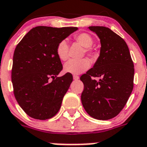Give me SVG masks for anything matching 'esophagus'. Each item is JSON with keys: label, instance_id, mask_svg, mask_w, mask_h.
Instances as JSON below:
<instances>
[{"label": "esophagus", "instance_id": "obj_1", "mask_svg": "<svg viewBox=\"0 0 147 147\" xmlns=\"http://www.w3.org/2000/svg\"><path fill=\"white\" fill-rule=\"evenodd\" d=\"M73 78H74V80H77L79 79L80 77H78V76H77V75H74V77H73Z\"/></svg>", "mask_w": 147, "mask_h": 147}]
</instances>
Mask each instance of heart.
<instances>
[{
    "label": "heart",
    "instance_id": "1",
    "mask_svg": "<svg viewBox=\"0 0 147 147\" xmlns=\"http://www.w3.org/2000/svg\"><path fill=\"white\" fill-rule=\"evenodd\" d=\"M75 40L80 45L85 47V52L90 54H93L91 47L94 44V39L90 34L87 33H82L76 35L74 37ZM57 54L61 61H67L69 57V47L67 42L62 40L57 47ZM90 67V62L88 59L83 58L80 60H70L64 64L63 70L64 72L70 74H80Z\"/></svg>",
    "mask_w": 147,
    "mask_h": 147
}]
</instances>
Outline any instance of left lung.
I'll return each instance as SVG.
<instances>
[{
	"instance_id": "obj_1",
	"label": "left lung",
	"mask_w": 147,
	"mask_h": 147,
	"mask_svg": "<svg viewBox=\"0 0 147 147\" xmlns=\"http://www.w3.org/2000/svg\"><path fill=\"white\" fill-rule=\"evenodd\" d=\"M88 29L100 40V52L94 67L80 77L81 94L86 113L97 120H110L120 113L134 88V66L127 43L110 28ZM93 77H100L98 82Z\"/></svg>"
}]
</instances>
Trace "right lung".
<instances>
[{"instance_id": "add662e5", "label": "right lung", "mask_w": 147, "mask_h": 147, "mask_svg": "<svg viewBox=\"0 0 147 147\" xmlns=\"http://www.w3.org/2000/svg\"><path fill=\"white\" fill-rule=\"evenodd\" d=\"M77 30V27L39 26L31 29L16 47L11 72L13 94L30 117L47 120L60 110L73 76L67 73L57 77L63 66L57 47Z\"/></svg>"}]
</instances>
